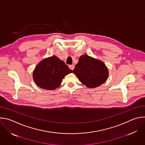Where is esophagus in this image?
I'll use <instances>...</instances> for the list:
<instances>
[{
    "instance_id": "esophagus-1",
    "label": "esophagus",
    "mask_w": 145,
    "mask_h": 145,
    "mask_svg": "<svg viewBox=\"0 0 145 145\" xmlns=\"http://www.w3.org/2000/svg\"><path fill=\"white\" fill-rule=\"evenodd\" d=\"M69 68L71 69V70H73L74 69V66L73 65H69Z\"/></svg>"
}]
</instances>
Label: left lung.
<instances>
[{
  "label": "left lung",
  "instance_id": "left-lung-1",
  "mask_svg": "<svg viewBox=\"0 0 145 145\" xmlns=\"http://www.w3.org/2000/svg\"><path fill=\"white\" fill-rule=\"evenodd\" d=\"M73 73L81 82L89 88L101 86L108 77V71L105 63L87 54L80 57Z\"/></svg>",
  "mask_w": 145,
  "mask_h": 145
}]
</instances>
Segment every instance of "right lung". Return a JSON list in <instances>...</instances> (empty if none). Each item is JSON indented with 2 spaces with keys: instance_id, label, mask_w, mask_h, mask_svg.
Here are the masks:
<instances>
[{
  "instance_id": "add662e5",
  "label": "right lung",
  "mask_w": 145,
  "mask_h": 145,
  "mask_svg": "<svg viewBox=\"0 0 145 145\" xmlns=\"http://www.w3.org/2000/svg\"><path fill=\"white\" fill-rule=\"evenodd\" d=\"M72 72L63 61L53 56L39 63L33 76L35 84L40 88L54 90L60 86L66 75Z\"/></svg>"
}]
</instances>
